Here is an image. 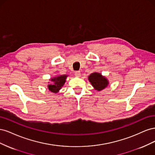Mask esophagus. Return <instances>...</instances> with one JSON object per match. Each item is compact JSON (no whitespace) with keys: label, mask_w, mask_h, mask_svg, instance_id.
I'll return each instance as SVG.
<instances>
[{"label":"esophagus","mask_w":155,"mask_h":155,"mask_svg":"<svg viewBox=\"0 0 155 155\" xmlns=\"http://www.w3.org/2000/svg\"><path fill=\"white\" fill-rule=\"evenodd\" d=\"M74 74H75V76H76V77H80L81 76V72H80V71L75 72Z\"/></svg>","instance_id":"34e87169"}]
</instances>
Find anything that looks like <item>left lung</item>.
<instances>
[{
    "label": "left lung",
    "mask_w": 155,
    "mask_h": 155,
    "mask_svg": "<svg viewBox=\"0 0 155 155\" xmlns=\"http://www.w3.org/2000/svg\"><path fill=\"white\" fill-rule=\"evenodd\" d=\"M88 80L95 90L100 91L109 85V81L105 77L103 76L100 73L94 72L88 76Z\"/></svg>",
    "instance_id": "1"
}]
</instances>
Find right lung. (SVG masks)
<instances>
[{"label":"right lung","instance_id":"add662e5","mask_svg":"<svg viewBox=\"0 0 155 155\" xmlns=\"http://www.w3.org/2000/svg\"><path fill=\"white\" fill-rule=\"evenodd\" d=\"M67 76V75H61V76L51 78L50 80L51 81L54 82V83L52 85H48V90L54 93L58 92L60 89L64 85Z\"/></svg>","mask_w":155,"mask_h":155}]
</instances>
